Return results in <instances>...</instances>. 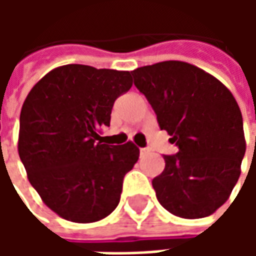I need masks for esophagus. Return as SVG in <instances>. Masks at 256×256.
Wrapping results in <instances>:
<instances>
[{
    "label": "esophagus",
    "mask_w": 256,
    "mask_h": 256,
    "mask_svg": "<svg viewBox=\"0 0 256 256\" xmlns=\"http://www.w3.org/2000/svg\"><path fill=\"white\" fill-rule=\"evenodd\" d=\"M148 154H150V150H146V148H141V150H140V155L141 156H146Z\"/></svg>",
    "instance_id": "esophagus-1"
}]
</instances>
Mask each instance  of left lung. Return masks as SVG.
Returning <instances> with one entry per match:
<instances>
[{"label": "left lung", "mask_w": 256, "mask_h": 256, "mask_svg": "<svg viewBox=\"0 0 256 256\" xmlns=\"http://www.w3.org/2000/svg\"><path fill=\"white\" fill-rule=\"evenodd\" d=\"M162 130L178 146L152 186L164 208L185 220L214 214L230 196L246 154L242 111L230 90L193 64L177 60L132 71Z\"/></svg>", "instance_id": "obj_1"}]
</instances>
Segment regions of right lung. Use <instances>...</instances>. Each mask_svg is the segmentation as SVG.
<instances>
[{"label": "right lung", "mask_w": 256, "mask_h": 256, "mask_svg": "<svg viewBox=\"0 0 256 256\" xmlns=\"http://www.w3.org/2000/svg\"><path fill=\"white\" fill-rule=\"evenodd\" d=\"M133 84L128 71L67 64L49 71L26 97L18 150L27 178L53 212L76 224L116 208L123 178L140 150L100 141L114 102Z\"/></svg>", "instance_id": "1"}]
</instances>
